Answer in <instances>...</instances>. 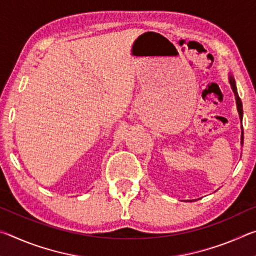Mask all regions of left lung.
Returning <instances> with one entry per match:
<instances>
[{"label":"left lung","mask_w":256,"mask_h":256,"mask_svg":"<svg viewBox=\"0 0 256 256\" xmlns=\"http://www.w3.org/2000/svg\"><path fill=\"white\" fill-rule=\"evenodd\" d=\"M229 84L232 86V89L234 92V94H235V99H236V105H237V110H238V114H240V122L242 120V100L240 96H238V92H237V86H236V82L235 79H234V76L230 74L229 76ZM244 144V131H242V136H240V144L242 146Z\"/></svg>","instance_id":"obj_1"}]
</instances>
